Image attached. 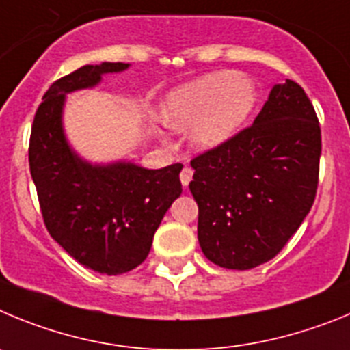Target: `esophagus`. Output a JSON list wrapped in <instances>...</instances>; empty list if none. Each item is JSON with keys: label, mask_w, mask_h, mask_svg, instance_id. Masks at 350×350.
Instances as JSON below:
<instances>
[{"label": "esophagus", "mask_w": 350, "mask_h": 350, "mask_svg": "<svg viewBox=\"0 0 350 350\" xmlns=\"http://www.w3.org/2000/svg\"><path fill=\"white\" fill-rule=\"evenodd\" d=\"M191 178H193V171H191L190 167H185L181 171V174H179V179H181V185L185 188L188 187V185H190V181H191Z\"/></svg>", "instance_id": "esophagus-1"}]
</instances>
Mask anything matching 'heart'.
I'll list each match as a JSON object with an SVG mask.
<instances>
[{
    "label": "heart",
    "instance_id": "obj_1",
    "mask_svg": "<svg viewBox=\"0 0 350 350\" xmlns=\"http://www.w3.org/2000/svg\"><path fill=\"white\" fill-rule=\"evenodd\" d=\"M256 105V89L234 71H216L172 90L163 100L162 120L174 131L190 129L198 150H214L241 131Z\"/></svg>",
    "mask_w": 350,
    "mask_h": 350
}]
</instances>
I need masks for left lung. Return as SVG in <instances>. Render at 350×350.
Instances as JSON below:
<instances>
[{
    "label": "left lung",
    "instance_id": "obj_1",
    "mask_svg": "<svg viewBox=\"0 0 350 350\" xmlns=\"http://www.w3.org/2000/svg\"><path fill=\"white\" fill-rule=\"evenodd\" d=\"M321 127L305 90L273 85L251 127L191 160L198 244L223 269L272 260L314 204Z\"/></svg>",
    "mask_w": 350,
    "mask_h": 350
}]
</instances>
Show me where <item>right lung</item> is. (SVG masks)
Here are the masks:
<instances>
[{"instance_id": "right-lung-1", "label": "right lung", "mask_w": 350, "mask_h": 350, "mask_svg": "<svg viewBox=\"0 0 350 350\" xmlns=\"http://www.w3.org/2000/svg\"><path fill=\"white\" fill-rule=\"evenodd\" d=\"M125 62L87 64L53 81L34 115L29 169L49 234L87 269L118 275L136 269L181 195V163L144 169L132 162L90 163L69 146L62 127L66 94L92 89Z\"/></svg>"}]
</instances>
